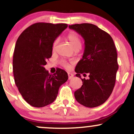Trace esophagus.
<instances>
[{
	"mask_svg": "<svg viewBox=\"0 0 134 134\" xmlns=\"http://www.w3.org/2000/svg\"><path fill=\"white\" fill-rule=\"evenodd\" d=\"M68 77H69V79L70 80L72 78L74 77V74H72L71 73H69L68 74Z\"/></svg>",
	"mask_w": 134,
	"mask_h": 134,
	"instance_id": "esophagus-1",
	"label": "esophagus"
}]
</instances>
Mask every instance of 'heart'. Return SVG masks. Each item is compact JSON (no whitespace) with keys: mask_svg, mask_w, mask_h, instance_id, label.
Listing matches in <instances>:
<instances>
[{"mask_svg":"<svg viewBox=\"0 0 134 134\" xmlns=\"http://www.w3.org/2000/svg\"><path fill=\"white\" fill-rule=\"evenodd\" d=\"M67 39L70 42L71 46L73 47L75 49H78L79 48L80 49L82 46V42L81 39H80V37L79 36L78 34L77 33L74 32H70L67 34ZM58 39L55 40L54 43H53L52 46V49L53 51H55L56 49V47L58 43ZM61 65H62L64 68L65 69H69L70 67V63L66 62V61H62L61 62Z\"/></svg>","mask_w":134,"mask_h":134,"instance_id":"obj_1","label":"heart"}]
</instances>
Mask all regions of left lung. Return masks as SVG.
Here are the masks:
<instances>
[{
    "label": "left lung",
    "instance_id": "8db88e82",
    "mask_svg": "<svg viewBox=\"0 0 134 134\" xmlns=\"http://www.w3.org/2000/svg\"><path fill=\"white\" fill-rule=\"evenodd\" d=\"M81 35L85 41L82 59L78 62L76 76L87 74L88 79H81L82 85L74 92L75 99L87 107H96L104 104L113 91L118 70L117 53L112 38L109 34L92 24L69 25Z\"/></svg>",
    "mask_w": 134,
    "mask_h": 134
}]
</instances>
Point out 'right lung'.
Listing matches in <instances>:
<instances>
[{"label":"right lung","mask_w":134,"mask_h":134,"mask_svg":"<svg viewBox=\"0 0 134 134\" xmlns=\"http://www.w3.org/2000/svg\"><path fill=\"white\" fill-rule=\"evenodd\" d=\"M67 24L38 22L24 30L15 43L13 56L14 80L22 97L30 105L43 107L52 103L59 87L68 79L64 70L58 68L50 74L44 65L52 55L55 38Z\"/></svg>","instance_id":"right-lung-1"}]
</instances>
